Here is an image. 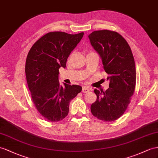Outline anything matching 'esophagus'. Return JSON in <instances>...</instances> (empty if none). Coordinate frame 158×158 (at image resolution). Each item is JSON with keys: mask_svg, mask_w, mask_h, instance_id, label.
I'll return each instance as SVG.
<instances>
[{"mask_svg": "<svg viewBox=\"0 0 158 158\" xmlns=\"http://www.w3.org/2000/svg\"><path fill=\"white\" fill-rule=\"evenodd\" d=\"M90 90V88H89L87 86H83L82 87V92H84V93H86V92H89Z\"/></svg>", "mask_w": 158, "mask_h": 158, "instance_id": "1", "label": "esophagus"}]
</instances>
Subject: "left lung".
Masks as SVG:
<instances>
[{"mask_svg": "<svg viewBox=\"0 0 158 158\" xmlns=\"http://www.w3.org/2000/svg\"><path fill=\"white\" fill-rule=\"evenodd\" d=\"M88 37L101 57L110 81L106 91L94 89L97 98L90 106L91 113L101 121H113L124 114L134 93L136 84L134 57L127 42L116 31H95Z\"/></svg>", "mask_w": 158, "mask_h": 158, "instance_id": "1", "label": "left lung"}]
</instances>
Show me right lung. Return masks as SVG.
<instances>
[{"label":"right lung","instance_id":"add662e5","mask_svg":"<svg viewBox=\"0 0 158 158\" xmlns=\"http://www.w3.org/2000/svg\"><path fill=\"white\" fill-rule=\"evenodd\" d=\"M83 35L48 33L33 44L27 57L25 74L32 101L41 116L51 122L67 116L70 101L82 90L78 85L60 86L58 76L60 68H66L69 55Z\"/></svg>","mask_w":158,"mask_h":158}]
</instances>
